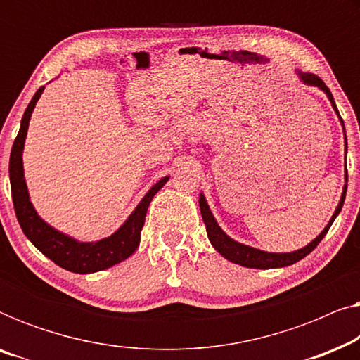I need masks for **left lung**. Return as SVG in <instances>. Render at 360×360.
I'll use <instances>...</instances> for the list:
<instances>
[{"label":"left lung","mask_w":360,"mask_h":360,"mask_svg":"<svg viewBox=\"0 0 360 360\" xmlns=\"http://www.w3.org/2000/svg\"><path fill=\"white\" fill-rule=\"evenodd\" d=\"M300 78H302L303 83H307V85H311V86H318L321 88V90L326 93L329 101H331V105L334 110H336L338 116H339V111L336 108V103H334V98L331 95V91H329V88L324 85V82L319 78L318 75H314V73H303V72H298ZM341 120V117H339ZM342 122V120H341ZM344 126V122H342ZM346 132V131H344ZM346 190L347 186L344 185V191H342V196H341V201H339L336 211H334L333 218L329 219V223L326 228L323 229V233L318 236L316 239L311 240L308 245H304L303 249H298L295 250V252H287V254H274V252H265V250H259V249H254V248H249V245H244L240 243H236L234 239H231L228 234L223 233V229L219 228L218 223H216L213 213L210 211V206L206 203L205 196L200 195V211H201V218L205 221V226H206V233H208V238L211 240V244H213V248L218 250V252L226 257L231 262L234 264H239L243 265V267H249V269H277V267H287V265H292L295 262H298V260H302L303 257H307V255L311 252V250L316 248V245L321 243V239L326 236V233L331 228L333 221L336 219V216L339 214V211H341L342 205H344V198H346Z\"/></svg>","instance_id":"8db88e82"}]
</instances>
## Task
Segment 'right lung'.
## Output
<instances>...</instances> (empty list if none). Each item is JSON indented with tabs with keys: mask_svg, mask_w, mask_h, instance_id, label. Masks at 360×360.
<instances>
[{
	"mask_svg": "<svg viewBox=\"0 0 360 360\" xmlns=\"http://www.w3.org/2000/svg\"><path fill=\"white\" fill-rule=\"evenodd\" d=\"M42 91L44 86L39 88L36 95L32 96L31 103L27 105L26 111H24L21 127H19L16 139H14L11 157H9V181H11V195L16 218L26 238L52 262L75 274L100 272V270L110 269L134 254V250L141 243V231L146 221L147 208H149L154 195L167 184L169 176L157 181L147 191V195L137 205V208L132 211L126 223L110 238L98 240V243H78L73 238L58 233L57 229H53L46 221L39 218L36 210H34L31 200H29L22 170V149L27 134L29 120H31L34 106L41 98Z\"/></svg>",
	"mask_w": 360,
	"mask_h": 360,
	"instance_id": "1",
	"label": "right lung"
}]
</instances>
